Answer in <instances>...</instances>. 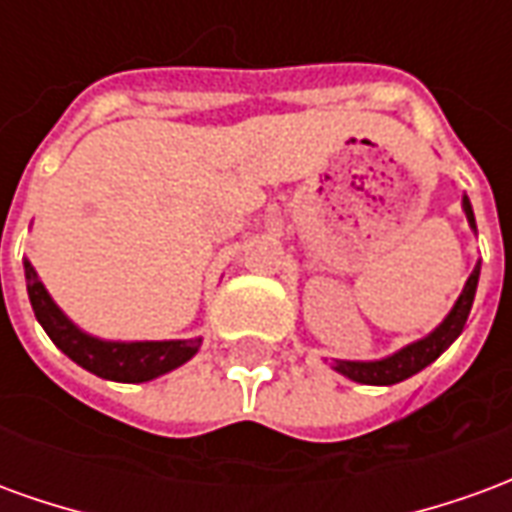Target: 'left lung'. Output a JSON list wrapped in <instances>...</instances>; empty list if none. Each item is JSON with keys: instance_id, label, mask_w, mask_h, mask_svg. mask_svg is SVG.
<instances>
[{"instance_id": "left-lung-1", "label": "left lung", "mask_w": 512, "mask_h": 512, "mask_svg": "<svg viewBox=\"0 0 512 512\" xmlns=\"http://www.w3.org/2000/svg\"><path fill=\"white\" fill-rule=\"evenodd\" d=\"M463 213H466V219H469V227L477 230L469 197H463ZM477 279H480V263L474 266V271L469 274V279H466L463 293L458 296V301H455V307L450 310V315H447L428 337H422L417 343L406 345V348H400L397 354L386 356V359H378V362H343V359H334V370L343 373L345 378L356 381V384L370 386L397 384V381H406V378H411L414 373H419V370H425V367H428L430 362H436V359L458 340V334L463 332L466 318H469V312H472L474 293H477Z\"/></svg>"}]
</instances>
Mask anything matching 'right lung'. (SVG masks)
Returning <instances> with one entry per match:
<instances>
[{"mask_svg":"<svg viewBox=\"0 0 512 512\" xmlns=\"http://www.w3.org/2000/svg\"><path fill=\"white\" fill-rule=\"evenodd\" d=\"M27 274L29 304L35 310V318L46 329L51 343L60 348L62 354L73 359L76 365L90 370L95 376L123 384H142L150 378H158L175 370L183 362L200 351V337L194 340H161V343H115V340H98L93 334L82 332L65 312L54 304L49 290L43 288L38 271L29 260H24Z\"/></svg>","mask_w":512,"mask_h":512,"instance_id":"add662e5","label":"right lung"}]
</instances>
